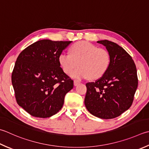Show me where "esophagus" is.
<instances>
[{"label": "esophagus", "mask_w": 149, "mask_h": 149, "mask_svg": "<svg viewBox=\"0 0 149 149\" xmlns=\"http://www.w3.org/2000/svg\"><path fill=\"white\" fill-rule=\"evenodd\" d=\"M80 83H81V81H79V80H77V79H75V80L74 81V84L75 86L78 85V84H79Z\"/></svg>", "instance_id": "1"}]
</instances>
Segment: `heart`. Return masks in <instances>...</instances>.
I'll list each match as a JSON object with an SVG mask.
<instances>
[{
    "label": "heart",
    "mask_w": 149,
    "mask_h": 149,
    "mask_svg": "<svg viewBox=\"0 0 149 149\" xmlns=\"http://www.w3.org/2000/svg\"><path fill=\"white\" fill-rule=\"evenodd\" d=\"M59 63L63 71L74 78L101 77L109 69L111 57L107 49L98 48L87 41H79L70 48V54L63 52L59 55Z\"/></svg>",
    "instance_id": "b5f03b06"
}]
</instances>
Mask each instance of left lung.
<instances>
[{
  "label": "left lung",
  "mask_w": 149,
  "mask_h": 149,
  "mask_svg": "<svg viewBox=\"0 0 149 149\" xmlns=\"http://www.w3.org/2000/svg\"><path fill=\"white\" fill-rule=\"evenodd\" d=\"M97 42L105 46L111 62L105 74L86 84L84 104L96 117L113 119L132 105L138 84L137 70L132 57L120 46L107 40Z\"/></svg>",
  "instance_id": "8db88e82"
}]
</instances>
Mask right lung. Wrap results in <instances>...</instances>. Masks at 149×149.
Instances as JSON below:
<instances>
[{"label": "right lung", "mask_w": 149, "mask_h": 149, "mask_svg": "<svg viewBox=\"0 0 149 149\" xmlns=\"http://www.w3.org/2000/svg\"><path fill=\"white\" fill-rule=\"evenodd\" d=\"M72 41L40 40L20 52L11 74L17 104L36 118H46L63 107L74 81L61 68L59 55Z\"/></svg>", "instance_id": "obj_1"}]
</instances>
